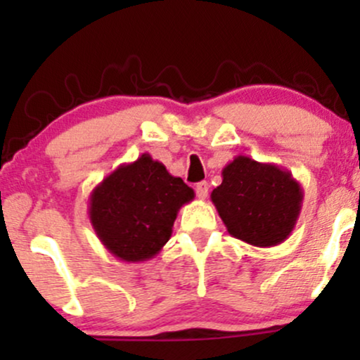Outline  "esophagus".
<instances>
[{
    "mask_svg": "<svg viewBox=\"0 0 360 360\" xmlns=\"http://www.w3.org/2000/svg\"><path fill=\"white\" fill-rule=\"evenodd\" d=\"M196 196L200 198V200H205L206 196H208V191H210V184L206 183V181H201V183L196 184Z\"/></svg>",
    "mask_w": 360,
    "mask_h": 360,
    "instance_id": "esophagus-1",
    "label": "esophagus"
}]
</instances>
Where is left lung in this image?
<instances>
[{"label":"left lung","mask_w":360,"mask_h":360,"mask_svg":"<svg viewBox=\"0 0 360 360\" xmlns=\"http://www.w3.org/2000/svg\"><path fill=\"white\" fill-rule=\"evenodd\" d=\"M221 177L212 201L232 237L254 247L286 240L303 203V188L288 169L237 155Z\"/></svg>","instance_id":"left-lung-1"}]
</instances>
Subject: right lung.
I'll return each mask as SVG.
<instances>
[{
  "instance_id": "1",
  "label": "right lung",
  "mask_w": 360,
  "mask_h": 360,
  "mask_svg": "<svg viewBox=\"0 0 360 360\" xmlns=\"http://www.w3.org/2000/svg\"><path fill=\"white\" fill-rule=\"evenodd\" d=\"M194 191L166 166L142 154L106 176L89 196V220L105 249L125 262H143L162 250L177 212Z\"/></svg>"
}]
</instances>
